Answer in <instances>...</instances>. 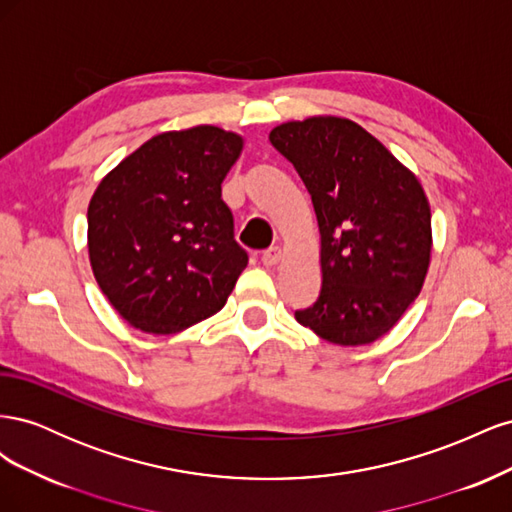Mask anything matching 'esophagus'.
Wrapping results in <instances>:
<instances>
[{"mask_svg":"<svg viewBox=\"0 0 512 512\" xmlns=\"http://www.w3.org/2000/svg\"><path fill=\"white\" fill-rule=\"evenodd\" d=\"M282 262V250L280 247H269V250L262 254V265L265 267H277Z\"/></svg>","mask_w":512,"mask_h":512,"instance_id":"34e87169","label":"esophagus"}]
</instances>
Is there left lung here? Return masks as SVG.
<instances>
[{
    "label": "left lung",
    "mask_w": 512,
    "mask_h": 512,
    "mask_svg": "<svg viewBox=\"0 0 512 512\" xmlns=\"http://www.w3.org/2000/svg\"><path fill=\"white\" fill-rule=\"evenodd\" d=\"M269 141L297 168L320 232V297L294 318L337 346L376 342L429 271L431 209L421 181L346 117L286 121Z\"/></svg>",
    "instance_id": "1"
}]
</instances>
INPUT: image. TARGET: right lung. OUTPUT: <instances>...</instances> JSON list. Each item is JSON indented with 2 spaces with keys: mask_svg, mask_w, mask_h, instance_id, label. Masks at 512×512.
Here are the masks:
<instances>
[{
  "mask_svg": "<svg viewBox=\"0 0 512 512\" xmlns=\"http://www.w3.org/2000/svg\"><path fill=\"white\" fill-rule=\"evenodd\" d=\"M243 145L218 126L162 132L98 183L87 209L91 271L134 329L179 333L228 301L247 254L222 181Z\"/></svg>",
  "mask_w": 512,
  "mask_h": 512,
  "instance_id": "1",
  "label": "right lung"
}]
</instances>
